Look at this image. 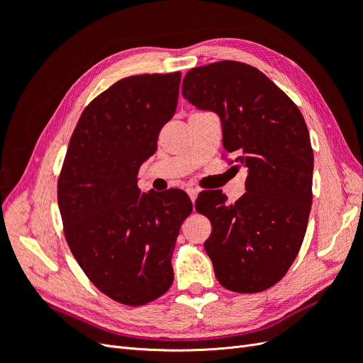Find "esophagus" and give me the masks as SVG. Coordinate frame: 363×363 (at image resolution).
I'll use <instances>...</instances> for the list:
<instances>
[{"instance_id":"obj_1","label":"esophagus","mask_w":363,"mask_h":363,"mask_svg":"<svg viewBox=\"0 0 363 363\" xmlns=\"http://www.w3.org/2000/svg\"><path fill=\"white\" fill-rule=\"evenodd\" d=\"M188 194H189V196H191L192 203H195V200H196V195H199V189H195V188H189V189H188Z\"/></svg>"}]
</instances>
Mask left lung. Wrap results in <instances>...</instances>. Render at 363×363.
<instances>
[{
    "instance_id": "obj_1",
    "label": "left lung",
    "mask_w": 363,
    "mask_h": 363,
    "mask_svg": "<svg viewBox=\"0 0 363 363\" xmlns=\"http://www.w3.org/2000/svg\"><path fill=\"white\" fill-rule=\"evenodd\" d=\"M182 94L219 116L224 148L248 168L235 204L223 191L196 199L212 223L204 248L215 276L228 291H265L288 272L309 221L313 151L304 118L265 74L233 60L191 69Z\"/></svg>"
}]
</instances>
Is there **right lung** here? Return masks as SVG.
I'll return each mask as SVG.
<instances>
[{"instance_id":"add662e5","label":"right lung","mask_w":363,"mask_h":363,"mask_svg":"<svg viewBox=\"0 0 363 363\" xmlns=\"http://www.w3.org/2000/svg\"><path fill=\"white\" fill-rule=\"evenodd\" d=\"M180 72L127 77L87 106L57 183L65 238L77 263L112 300L142 306L174 280L172 252L192 212L188 194L140 192V164L155 155L177 108Z\"/></svg>"}]
</instances>
